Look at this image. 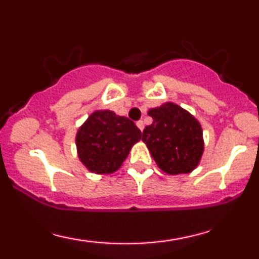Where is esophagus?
<instances>
[{
    "label": "esophagus",
    "instance_id": "1",
    "mask_svg": "<svg viewBox=\"0 0 259 259\" xmlns=\"http://www.w3.org/2000/svg\"><path fill=\"white\" fill-rule=\"evenodd\" d=\"M136 125H138V127H139L140 130H141V132H142V130H144L145 125H144V121H142V120H139V121H136Z\"/></svg>",
    "mask_w": 259,
    "mask_h": 259
}]
</instances>
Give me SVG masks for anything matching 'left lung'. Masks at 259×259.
I'll return each instance as SVG.
<instances>
[{
  "label": "left lung",
  "mask_w": 259,
  "mask_h": 259,
  "mask_svg": "<svg viewBox=\"0 0 259 259\" xmlns=\"http://www.w3.org/2000/svg\"><path fill=\"white\" fill-rule=\"evenodd\" d=\"M153 123L145 127L142 141L164 173H190L203 153L200 123L174 103H164L148 111Z\"/></svg>",
  "instance_id": "left-lung-1"
}]
</instances>
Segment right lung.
Wrapping results in <instances>:
<instances>
[{
	"mask_svg": "<svg viewBox=\"0 0 259 259\" xmlns=\"http://www.w3.org/2000/svg\"><path fill=\"white\" fill-rule=\"evenodd\" d=\"M140 139L141 132L129 118L111 111L94 112L76 134L79 158L89 170L113 173Z\"/></svg>",
	"mask_w": 259,
	"mask_h": 259,
	"instance_id": "obj_1",
	"label": "right lung"
}]
</instances>
